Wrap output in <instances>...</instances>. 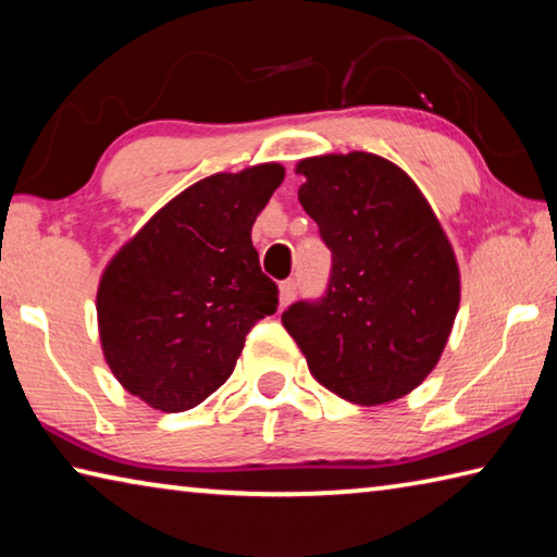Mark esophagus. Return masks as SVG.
<instances>
[{
	"label": "esophagus",
	"mask_w": 557,
	"mask_h": 557,
	"mask_svg": "<svg viewBox=\"0 0 557 557\" xmlns=\"http://www.w3.org/2000/svg\"><path fill=\"white\" fill-rule=\"evenodd\" d=\"M295 297H297V282L295 280L282 282V285H280V307H287Z\"/></svg>",
	"instance_id": "1"
}]
</instances>
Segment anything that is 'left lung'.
Here are the masks:
<instances>
[{
    "instance_id": "left-lung-1",
    "label": "left lung",
    "mask_w": 557,
    "mask_h": 557,
    "mask_svg": "<svg viewBox=\"0 0 557 557\" xmlns=\"http://www.w3.org/2000/svg\"><path fill=\"white\" fill-rule=\"evenodd\" d=\"M299 203L332 250L319 299L282 312L314 379L356 405L403 398L435 369L459 309V268L412 178L369 152L309 157Z\"/></svg>"
}]
</instances>
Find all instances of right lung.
Returning <instances> with one entry per match:
<instances>
[{
    "instance_id": "add662e5",
    "label": "right lung",
    "mask_w": 557,
    "mask_h": 557,
    "mask_svg": "<svg viewBox=\"0 0 557 557\" xmlns=\"http://www.w3.org/2000/svg\"><path fill=\"white\" fill-rule=\"evenodd\" d=\"M285 178L280 164L213 174L157 211L98 287L110 371L162 412H184L231 379L245 336L277 312L252 223Z\"/></svg>"
}]
</instances>
